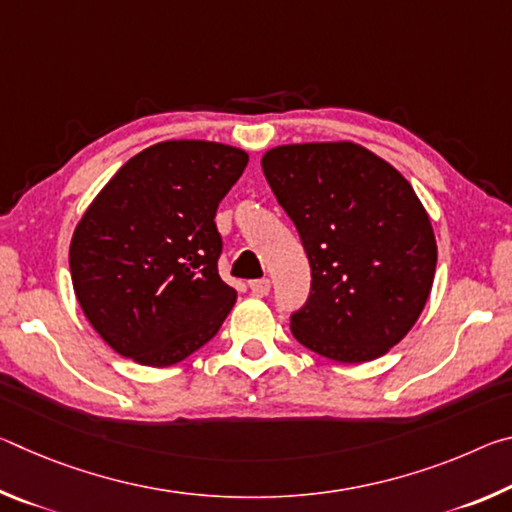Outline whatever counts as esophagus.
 I'll use <instances>...</instances> for the list:
<instances>
[{
  "mask_svg": "<svg viewBox=\"0 0 512 512\" xmlns=\"http://www.w3.org/2000/svg\"><path fill=\"white\" fill-rule=\"evenodd\" d=\"M248 287L255 293V296H266V293L271 291V280H268V277H262V280L248 282Z\"/></svg>",
  "mask_w": 512,
  "mask_h": 512,
  "instance_id": "obj_1",
  "label": "esophagus"
}]
</instances>
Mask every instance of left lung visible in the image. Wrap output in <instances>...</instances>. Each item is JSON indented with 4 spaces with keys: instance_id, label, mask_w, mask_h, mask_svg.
Masks as SVG:
<instances>
[{
    "instance_id": "1",
    "label": "left lung",
    "mask_w": 512,
    "mask_h": 512,
    "mask_svg": "<svg viewBox=\"0 0 512 512\" xmlns=\"http://www.w3.org/2000/svg\"><path fill=\"white\" fill-rule=\"evenodd\" d=\"M262 169L311 266L296 341L339 363L384 357L420 318L438 259L409 180L354 142L275 146Z\"/></svg>"
}]
</instances>
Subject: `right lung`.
Wrapping results in <instances>:
<instances>
[{
  "instance_id": "add662e5",
  "label": "right lung",
  "mask_w": 512,
  "mask_h": 512,
  "mask_svg": "<svg viewBox=\"0 0 512 512\" xmlns=\"http://www.w3.org/2000/svg\"><path fill=\"white\" fill-rule=\"evenodd\" d=\"M248 153L205 140L153 144L128 160L76 225V300L121 357L167 368L212 339L237 300L219 275L216 207Z\"/></svg>"
}]
</instances>
